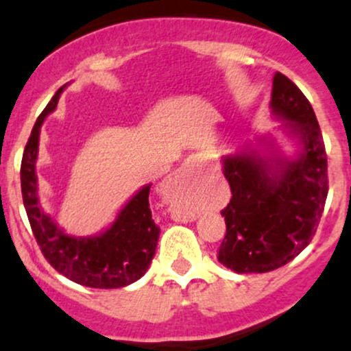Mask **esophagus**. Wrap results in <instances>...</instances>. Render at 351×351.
I'll use <instances>...</instances> for the list:
<instances>
[{"label": "esophagus", "instance_id": "1", "mask_svg": "<svg viewBox=\"0 0 351 351\" xmlns=\"http://www.w3.org/2000/svg\"><path fill=\"white\" fill-rule=\"evenodd\" d=\"M191 169H193V161L188 160L182 168L178 169L176 173H173V176L169 178V182L173 183H186L188 180L191 178Z\"/></svg>", "mask_w": 351, "mask_h": 351}]
</instances>
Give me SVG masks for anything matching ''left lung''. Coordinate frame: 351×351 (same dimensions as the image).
Listing matches in <instances>:
<instances>
[{
  "instance_id": "1",
  "label": "left lung",
  "mask_w": 351,
  "mask_h": 351,
  "mask_svg": "<svg viewBox=\"0 0 351 351\" xmlns=\"http://www.w3.org/2000/svg\"><path fill=\"white\" fill-rule=\"evenodd\" d=\"M271 109L282 129L301 146L286 158L272 145L267 154L247 146L222 158L232 198L222 210L227 234L219 263L249 274L282 267L311 242L328 195V161L318 119L293 80L276 72Z\"/></svg>"
}]
</instances>
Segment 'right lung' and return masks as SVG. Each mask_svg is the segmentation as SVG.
Wrapping results in <instances>:
<instances>
[{
  "mask_svg": "<svg viewBox=\"0 0 351 351\" xmlns=\"http://www.w3.org/2000/svg\"><path fill=\"white\" fill-rule=\"evenodd\" d=\"M64 87L58 88L32 129L21 160V195L36 243L51 267L70 281L97 289H116L145 276L156 252L160 227L149 208V188L143 186L117 213L109 228L92 237L65 234L38 200L40 129L58 104Z\"/></svg>",
  "mask_w": 351,
  "mask_h": 351,
  "instance_id": "add662e5",
  "label": "right lung"
}]
</instances>
